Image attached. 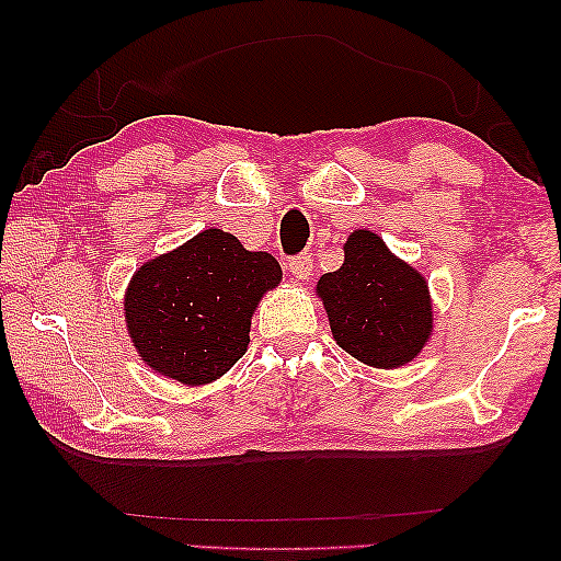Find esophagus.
<instances>
[{
	"label": "esophagus",
	"instance_id": "34e87169",
	"mask_svg": "<svg viewBox=\"0 0 561 561\" xmlns=\"http://www.w3.org/2000/svg\"><path fill=\"white\" fill-rule=\"evenodd\" d=\"M288 271H290V275H296L298 280H309L311 273H313V260H311L309 252H304V255L290 257Z\"/></svg>",
	"mask_w": 561,
	"mask_h": 561
}]
</instances>
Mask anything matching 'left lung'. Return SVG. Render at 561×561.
I'll return each instance as SVG.
<instances>
[{
	"instance_id": "8db88e82",
	"label": "left lung",
	"mask_w": 561,
	"mask_h": 561,
	"mask_svg": "<svg viewBox=\"0 0 561 561\" xmlns=\"http://www.w3.org/2000/svg\"><path fill=\"white\" fill-rule=\"evenodd\" d=\"M317 294L336 344L365 365L411 363L432 334L426 280L367 229L350 234L342 267L321 275Z\"/></svg>"
}]
</instances>
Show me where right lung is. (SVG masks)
<instances>
[{
	"label": "right lung",
	"instance_id": "1",
	"mask_svg": "<svg viewBox=\"0 0 561 561\" xmlns=\"http://www.w3.org/2000/svg\"><path fill=\"white\" fill-rule=\"evenodd\" d=\"M278 283L271 252H250L234 234L206 229L135 273L125 298L129 336L152 370L204 386L244 355L252 311Z\"/></svg>",
	"mask_w": 561,
	"mask_h": 561
}]
</instances>
